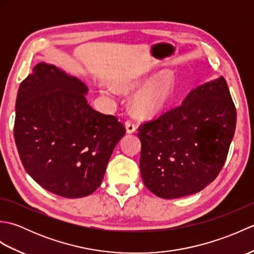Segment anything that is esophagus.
Segmentation results:
<instances>
[{
    "mask_svg": "<svg viewBox=\"0 0 254 254\" xmlns=\"http://www.w3.org/2000/svg\"><path fill=\"white\" fill-rule=\"evenodd\" d=\"M126 128H127V132L128 134H132V133H134V132L136 131V126H135V124H134L132 121L127 120V121L126 122Z\"/></svg>",
    "mask_w": 254,
    "mask_h": 254,
    "instance_id": "obj_1",
    "label": "esophagus"
}]
</instances>
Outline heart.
Returning a JSON list of instances; mask_svg holds the SVG:
<instances>
[{"label": "heart", "mask_w": 254, "mask_h": 254, "mask_svg": "<svg viewBox=\"0 0 254 254\" xmlns=\"http://www.w3.org/2000/svg\"><path fill=\"white\" fill-rule=\"evenodd\" d=\"M147 81V76H134L119 79L116 85L119 90L124 91V93H130V91L139 88ZM175 75L169 71L160 73L134 95L132 106L135 115L144 119L158 115L168 105V102L175 94ZM101 93L109 97H113L116 94V90L110 86H104L101 88Z\"/></svg>", "instance_id": "1"}]
</instances>
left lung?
Returning a JSON list of instances; mask_svg holds the SVG:
<instances>
[{"instance_id": "1", "label": "left lung", "mask_w": 254, "mask_h": 254, "mask_svg": "<svg viewBox=\"0 0 254 254\" xmlns=\"http://www.w3.org/2000/svg\"><path fill=\"white\" fill-rule=\"evenodd\" d=\"M237 122L223 76L192 89L180 106L141 124L139 170L145 187L163 198L197 193L227 158Z\"/></svg>"}]
</instances>
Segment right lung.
Masks as SVG:
<instances>
[{
	"mask_svg": "<svg viewBox=\"0 0 254 254\" xmlns=\"http://www.w3.org/2000/svg\"><path fill=\"white\" fill-rule=\"evenodd\" d=\"M82 80L38 63L16 99L15 143L24 168L57 195L76 198L100 187L111 154L126 134L115 116L94 110Z\"/></svg>",
	"mask_w": 254,
	"mask_h": 254,
	"instance_id": "right-lung-1",
	"label": "right lung"
}]
</instances>
